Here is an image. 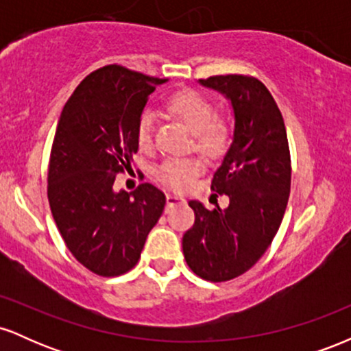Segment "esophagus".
<instances>
[{
  "label": "esophagus",
  "instance_id": "obj_1",
  "mask_svg": "<svg viewBox=\"0 0 351 351\" xmlns=\"http://www.w3.org/2000/svg\"><path fill=\"white\" fill-rule=\"evenodd\" d=\"M184 203V198L183 196H178V195H167V206L168 208H173L176 206V204H183Z\"/></svg>",
  "mask_w": 351,
  "mask_h": 351
}]
</instances>
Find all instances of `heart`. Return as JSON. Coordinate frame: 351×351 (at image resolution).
Wrapping results in <instances>:
<instances>
[{"instance_id":"obj_1","label":"heart","mask_w":351,"mask_h":351,"mask_svg":"<svg viewBox=\"0 0 351 351\" xmlns=\"http://www.w3.org/2000/svg\"><path fill=\"white\" fill-rule=\"evenodd\" d=\"M168 110L178 117L193 132L195 148L208 158H221L231 143V127L224 119L216 115L215 107L206 97L195 90H181L168 100ZM155 122L148 112H143L136 122V142L140 148L148 150L153 145ZM203 170L198 158H170L158 168V180L167 188L183 191Z\"/></svg>"}]
</instances>
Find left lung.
Masks as SVG:
<instances>
[{
    "instance_id": "obj_1",
    "label": "left lung",
    "mask_w": 351,
    "mask_h": 351,
    "mask_svg": "<svg viewBox=\"0 0 351 351\" xmlns=\"http://www.w3.org/2000/svg\"><path fill=\"white\" fill-rule=\"evenodd\" d=\"M199 82L226 95L234 110L231 148L211 181L213 196L226 195L229 206L189 201L195 224L183 236V254L201 279L226 282L247 272L279 231L291 195V150L279 107L259 79L228 74Z\"/></svg>"
}]
</instances>
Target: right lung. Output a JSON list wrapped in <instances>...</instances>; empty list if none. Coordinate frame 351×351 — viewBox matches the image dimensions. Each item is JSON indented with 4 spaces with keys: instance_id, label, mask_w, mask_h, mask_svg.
I'll return each mask as SVG.
<instances>
[{
    "instance_id": "1",
    "label": "right lung",
    "mask_w": 351,
    "mask_h": 351,
    "mask_svg": "<svg viewBox=\"0 0 351 351\" xmlns=\"http://www.w3.org/2000/svg\"><path fill=\"white\" fill-rule=\"evenodd\" d=\"M165 79L123 66L100 67L79 84L60 114L47 170L52 217L72 256L102 277L135 267L167 198L142 183L114 191L132 170L136 122L148 95Z\"/></svg>"
}]
</instances>
